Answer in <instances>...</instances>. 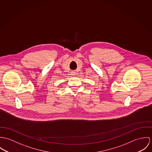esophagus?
<instances>
[{
    "mask_svg": "<svg viewBox=\"0 0 152 152\" xmlns=\"http://www.w3.org/2000/svg\"><path fill=\"white\" fill-rule=\"evenodd\" d=\"M71 75H73V76H75V75H76L75 72H72V73H71Z\"/></svg>",
    "mask_w": 152,
    "mask_h": 152,
    "instance_id": "1",
    "label": "esophagus"
}]
</instances>
